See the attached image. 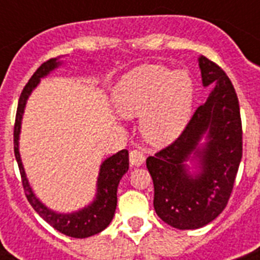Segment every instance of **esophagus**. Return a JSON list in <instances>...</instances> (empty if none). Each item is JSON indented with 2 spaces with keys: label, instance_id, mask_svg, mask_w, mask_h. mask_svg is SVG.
<instances>
[{
  "label": "esophagus",
  "instance_id": "obj_1",
  "mask_svg": "<svg viewBox=\"0 0 260 260\" xmlns=\"http://www.w3.org/2000/svg\"><path fill=\"white\" fill-rule=\"evenodd\" d=\"M146 160L144 152L140 150H132L129 152V162L132 166H142Z\"/></svg>",
  "mask_w": 260,
  "mask_h": 260
}]
</instances>
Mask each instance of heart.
<instances>
[{
  "label": "heart",
  "mask_w": 260,
  "mask_h": 260,
  "mask_svg": "<svg viewBox=\"0 0 260 260\" xmlns=\"http://www.w3.org/2000/svg\"><path fill=\"white\" fill-rule=\"evenodd\" d=\"M194 100L193 79L186 71L162 64H143L118 82L114 104L124 116L142 115V132L155 146H166L189 121Z\"/></svg>",
  "instance_id": "obj_1"
}]
</instances>
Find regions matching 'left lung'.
Listing matches in <instances>:
<instances>
[{
    "label": "left lung",
    "mask_w": 260,
    "mask_h": 260,
    "mask_svg": "<svg viewBox=\"0 0 260 260\" xmlns=\"http://www.w3.org/2000/svg\"><path fill=\"white\" fill-rule=\"evenodd\" d=\"M204 86L214 85L182 134L146 160L154 182V208L163 221L177 230H197L225 209L243 155L239 100L225 71L201 55ZM208 133L202 149L198 142ZM200 159L202 171L191 177L184 162Z\"/></svg>",
    "instance_id": "1"
}]
</instances>
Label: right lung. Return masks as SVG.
I'll use <instances>...</instances> for the list:
<instances>
[{"label":"right lung","mask_w":260,"mask_h":260,"mask_svg":"<svg viewBox=\"0 0 260 260\" xmlns=\"http://www.w3.org/2000/svg\"><path fill=\"white\" fill-rule=\"evenodd\" d=\"M59 64H60V62L56 58L48 59L47 62L43 63L42 66L35 71V74L30 77L28 83L22 89L20 100H18L17 112H16V121H14V156H16V160H17L18 170L21 174L22 187H24V191H25L26 200L29 201L32 208L38 212L39 216L43 220H46L51 226H54L55 230L62 232L63 235L70 236V238L83 239L100 234L112 221V218L114 216V210H116V206H117L118 182L129 169V159H128V151L121 150L102 163L97 183V197H95L91 205L83 208L79 212L70 214L55 213L48 208H46L36 198V196L30 189L29 183H28L25 171H24L21 159H20L18 135H20V126H21V118L22 113H24V108H25V102L29 97L30 91L38 86L40 78L46 77L50 71L56 69Z\"/></svg>","instance_id":"add662e5"}]
</instances>
